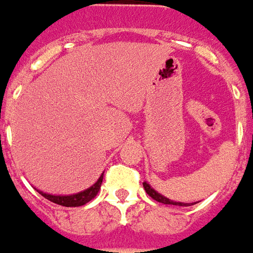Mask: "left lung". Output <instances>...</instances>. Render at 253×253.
Returning a JSON list of instances; mask_svg holds the SVG:
<instances>
[{
    "label": "left lung",
    "instance_id": "left-lung-1",
    "mask_svg": "<svg viewBox=\"0 0 253 253\" xmlns=\"http://www.w3.org/2000/svg\"><path fill=\"white\" fill-rule=\"evenodd\" d=\"M144 189H145V192L148 193V196H151L155 200V202H160V203H164V205H173V206H189L186 203H180V202H173V200H169V199H167L165 196H162L160 193H157L155 190H154L153 187L150 186L147 182H144L143 183ZM195 205V203H193Z\"/></svg>",
    "mask_w": 253,
    "mask_h": 253
}]
</instances>
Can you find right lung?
Listing matches in <instances>:
<instances>
[{"label":"right lung","instance_id":"right-lung-1","mask_svg":"<svg viewBox=\"0 0 253 253\" xmlns=\"http://www.w3.org/2000/svg\"><path fill=\"white\" fill-rule=\"evenodd\" d=\"M102 180H103V175H100V178L96 180V183L92 185L89 189L84 190L81 193H77V195H71V196H53V195H47V193H43V192H39V193L50 202L56 203V205L66 206V207H78V206L86 205L88 202H91L92 199L98 195L100 185H102Z\"/></svg>","mask_w":253,"mask_h":253}]
</instances>
